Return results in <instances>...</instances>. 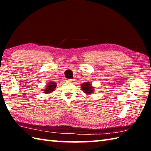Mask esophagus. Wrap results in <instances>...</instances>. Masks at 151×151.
Returning <instances> with one entry per match:
<instances>
[{
    "instance_id": "1",
    "label": "esophagus",
    "mask_w": 151,
    "mask_h": 151,
    "mask_svg": "<svg viewBox=\"0 0 151 151\" xmlns=\"http://www.w3.org/2000/svg\"><path fill=\"white\" fill-rule=\"evenodd\" d=\"M66 81L69 82V83H73V82H74V81L72 80V79H67V80H66Z\"/></svg>"
}]
</instances>
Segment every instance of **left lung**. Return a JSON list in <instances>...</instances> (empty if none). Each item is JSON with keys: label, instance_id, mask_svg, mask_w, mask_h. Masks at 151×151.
<instances>
[{"label": "left lung", "instance_id": "left-lung-1", "mask_svg": "<svg viewBox=\"0 0 151 151\" xmlns=\"http://www.w3.org/2000/svg\"><path fill=\"white\" fill-rule=\"evenodd\" d=\"M81 88L84 93L86 94H91L94 91V87L89 82L84 83L81 85Z\"/></svg>", "mask_w": 151, "mask_h": 151}]
</instances>
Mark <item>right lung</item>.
<instances>
[{"mask_svg":"<svg viewBox=\"0 0 151 151\" xmlns=\"http://www.w3.org/2000/svg\"><path fill=\"white\" fill-rule=\"evenodd\" d=\"M57 88V83H55V82H51V83H48V85L46 86L44 90H43V93L45 94H49L52 93L53 91L55 90V88Z\"/></svg>","mask_w":151,"mask_h":151,"instance_id":"1","label":"right lung"}]
</instances>
